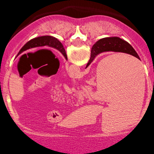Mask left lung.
<instances>
[{
	"label": "left lung",
	"mask_w": 154,
	"mask_h": 154,
	"mask_svg": "<svg viewBox=\"0 0 154 154\" xmlns=\"http://www.w3.org/2000/svg\"><path fill=\"white\" fill-rule=\"evenodd\" d=\"M43 46H48L53 48H55L57 51H60L64 57L66 58V60H68L67 55H66V50H65L64 47H63V44L57 39V38L54 36H51V35H43V36L36 37L32 39L29 40L27 42L22 48L20 50L18 54H17L16 57H18L19 54L23 53L24 51H27V50L30 49V48H37V47H43Z\"/></svg>",
	"instance_id": "1"
}]
</instances>
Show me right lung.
<instances>
[{"label":"right lung","mask_w":154,"mask_h":154,"mask_svg":"<svg viewBox=\"0 0 154 154\" xmlns=\"http://www.w3.org/2000/svg\"><path fill=\"white\" fill-rule=\"evenodd\" d=\"M108 51L125 53L140 60L134 48L127 42L119 37H106V38L98 40L92 46L91 50V57H90V60H88V63H87L86 68L91 64V62L98 54L103 52H108Z\"/></svg>","instance_id":"obj_1"}]
</instances>
